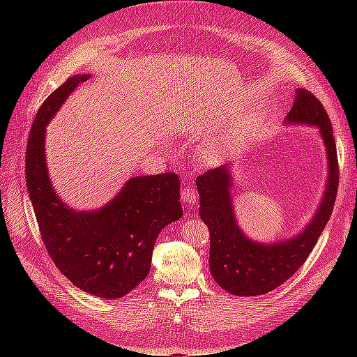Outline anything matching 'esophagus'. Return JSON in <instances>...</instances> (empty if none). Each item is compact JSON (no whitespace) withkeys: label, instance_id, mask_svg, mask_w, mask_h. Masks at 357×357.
Instances as JSON below:
<instances>
[{"label":"esophagus","instance_id":"34e87169","mask_svg":"<svg viewBox=\"0 0 357 357\" xmlns=\"http://www.w3.org/2000/svg\"><path fill=\"white\" fill-rule=\"evenodd\" d=\"M181 199L185 201L188 205H193V202L198 199V195H197L195 189L190 188V186H186L185 189L181 190Z\"/></svg>","mask_w":357,"mask_h":357}]
</instances>
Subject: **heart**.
Returning a JSON list of instances; mask_svg holds the SVG:
<instances>
[{
  "label": "heart",
  "mask_w": 357,
  "mask_h": 357,
  "mask_svg": "<svg viewBox=\"0 0 357 357\" xmlns=\"http://www.w3.org/2000/svg\"><path fill=\"white\" fill-rule=\"evenodd\" d=\"M211 156H214V155H211Z\"/></svg>",
  "instance_id": "1"
}]
</instances>
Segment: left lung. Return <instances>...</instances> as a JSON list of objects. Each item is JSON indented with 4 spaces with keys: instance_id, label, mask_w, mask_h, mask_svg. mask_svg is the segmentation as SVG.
<instances>
[{
    "instance_id": "obj_1",
    "label": "left lung",
    "mask_w": 357,
    "mask_h": 357,
    "mask_svg": "<svg viewBox=\"0 0 357 357\" xmlns=\"http://www.w3.org/2000/svg\"><path fill=\"white\" fill-rule=\"evenodd\" d=\"M286 125L319 129L326 150L328 177L321 201L299 234L275 243H257L241 231L232 204L231 165L207 171L197 178L199 215L210 231V271L222 289L236 296H259L283 284L307 261L331 218L338 190V159L333 129L314 95L296 89Z\"/></svg>"
}]
</instances>
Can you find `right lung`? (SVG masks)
Wrapping results in <instances>:
<instances>
[{
  "label": "right lung",
  "mask_w": 357,
  "mask_h": 357,
  "mask_svg": "<svg viewBox=\"0 0 357 357\" xmlns=\"http://www.w3.org/2000/svg\"><path fill=\"white\" fill-rule=\"evenodd\" d=\"M89 74H75L43 102L31 126L25 176L43 243L70 282L91 295L122 298L147 277L159 232L183 215L174 172L129 178L104 207L79 211L53 189L46 126Z\"/></svg>",
  "instance_id": "add662e5"
}]
</instances>
